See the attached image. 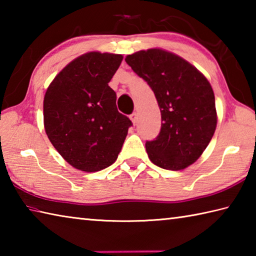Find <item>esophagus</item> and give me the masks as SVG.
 <instances>
[{"mask_svg": "<svg viewBox=\"0 0 256 256\" xmlns=\"http://www.w3.org/2000/svg\"><path fill=\"white\" fill-rule=\"evenodd\" d=\"M130 118H131L133 124H136L138 122V114H136V112H133V114L130 115Z\"/></svg>", "mask_w": 256, "mask_h": 256, "instance_id": "esophagus-1", "label": "esophagus"}]
</instances>
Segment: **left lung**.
<instances>
[{
  "mask_svg": "<svg viewBox=\"0 0 256 256\" xmlns=\"http://www.w3.org/2000/svg\"><path fill=\"white\" fill-rule=\"evenodd\" d=\"M125 62L152 89L162 112L158 136L146 142L149 159L170 170L196 162L216 126L209 81L188 60L160 48L136 52L128 55Z\"/></svg>",
  "mask_w": 256,
  "mask_h": 256,
  "instance_id": "1",
  "label": "left lung"
}]
</instances>
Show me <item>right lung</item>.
Masks as SVG:
<instances>
[{"instance_id":"1","label":"right lung","mask_w":256,"mask_h":256,"mask_svg":"<svg viewBox=\"0 0 256 256\" xmlns=\"http://www.w3.org/2000/svg\"><path fill=\"white\" fill-rule=\"evenodd\" d=\"M120 54L90 52L73 60L52 81L44 97V126L58 154L76 170L110 166L132 125L118 110L110 86Z\"/></svg>"}]
</instances>
